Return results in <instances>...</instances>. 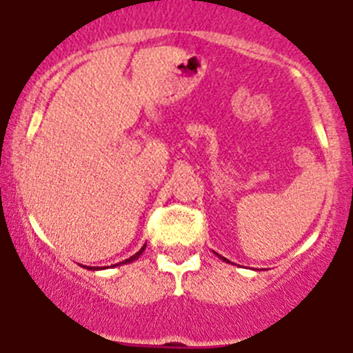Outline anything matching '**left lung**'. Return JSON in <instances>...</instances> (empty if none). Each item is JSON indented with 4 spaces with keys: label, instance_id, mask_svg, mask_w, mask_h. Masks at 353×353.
Instances as JSON below:
<instances>
[{
    "label": "left lung",
    "instance_id": "8db88e82",
    "mask_svg": "<svg viewBox=\"0 0 353 353\" xmlns=\"http://www.w3.org/2000/svg\"><path fill=\"white\" fill-rule=\"evenodd\" d=\"M221 259H222V260H224V262H229V260H228V259H224V256H221Z\"/></svg>",
    "mask_w": 353,
    "mask_h": 353
}]
</instances>
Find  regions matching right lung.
Here are the masks:
<instances>
[{"mask_svg":"<svg viewBox=\"0 0 353 353\" xmlns=\"http://www.w3.org/2000/svg\"><path fill=\"white\" fill-rule=\"evenodd\" d=\"M145 248H146V245H143V246H141V250H139L138 253H134V255H132V256H129V259H128V260H124V262L115 263V268H117V265H122V263H129V262H132V260L139 259V255H141V253L145 252ZM84 268H85V265H84ZM85 269H90V271H98V269H100V268H85ZM103 269H105V268H103Z\"/></svg>","mask_w":353,"mask_h":353,"instance_id":"1","label":"right lung"}]
</instances>
